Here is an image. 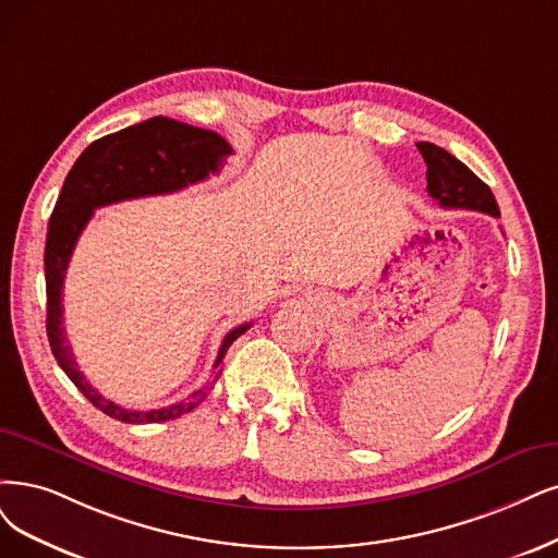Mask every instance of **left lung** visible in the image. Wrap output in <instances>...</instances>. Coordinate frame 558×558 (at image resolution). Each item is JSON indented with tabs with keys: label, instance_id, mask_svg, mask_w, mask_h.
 Segmentation results:
<instances>
[{
	"label": "left lung",
	"instance_id": "obj_1",
	"mask_svg": "<svg viewBox=\"0 0 558 558\" xmlns=\"http://www.w3.org/2000/svg\"><path fill=\"white\" fill-rule=\"evenodd\" d=\"M418 151L427 165V193L444 209H471L499 218V204L489 185L473 174L462 160L432 142H418Z\"/></svg>",
	"mask_w": 558,
	"mask_h": 558
}]
</instances>
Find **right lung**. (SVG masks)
Returning a JSON list of instances; mask_svg holds the SVG:
<instances>
[{
  "label": "right lung",
  "mask_w": 558,
  "mask_h": 558,
  "mask_svg": "<svg viewBox=\"0 0 558 558\" xmlns=\"http://www.w3.org/2000/svg\"><path fill=\"white\" fill-rule=\"evenodd\" d=\"M230 154V144L214 131L189 126V123L168 117H154L92 142L75 160L64 181V189L59 193L54 211L48 222L44 255L48 294V340L59 367L77 386L80 393L110 418L133 425L179 418L189 414V411H193L204 400L206 386L193 390L189 398H183L177 404L151 411L123 409L98 393L77 369L71 344L66 342L61 292H64V278L73 247L98 206L147 195L177 193L185 189V185L216 174ZM247 328H251V324H241L225 336L214 363V381L222 373L220 363L225 352Z\"/></svg>",
  "instance_id": "1"
}]
</instances>
